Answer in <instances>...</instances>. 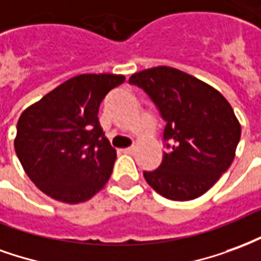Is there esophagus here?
Masks as SVG:
<instances>
[{"mask_svg":"<svg viewBox=\"0 0 261 261\" xmlns=\"http://www.w3.org/2000/svg\"><path fill=\"white\" fill-rule=\"evenodd\" d=\"M133 151H135V147H126V149H123V153H126V154H132Z\"/></svg>","mask_w":261,"mask_h":261,"instance_id":"obj_1","label":"esophagus"}]
</instances>
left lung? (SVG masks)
I'll return each mask as SVG.
<instances>
[{
    "label": "left lung",
    "instance_id": "8db88e82",
    "mask_svg": "<svg viewBox=\"0 0 261 261\" xmlns=\"http://www.w3.org/2000/svg\"><path fill=\"white\" fill-rule=\"evenodd\" d=\"M129 82L155 102L167 122L164 140L172 144L159 168L144 172L146 182L170 200L204 195L235 159L241 123L231 104L206 82L171 66L140 70Z\"/></svg>",
    "mask_w": 261,
    "mask_h": 261
}]
</instances>
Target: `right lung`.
Returning a JSON list of instances; mask_svg holds the SVG:
<instances>
[{
  "instance_id": "1",
  "label": "right lung",
  "mask_w": 261,
  "mask_h": 261,
  "mask_svg": "<svg viewBox=\"0 0 261 261\" xmlns=\"http://www.w3.org/2000/svg\"><path fill=\"white\" fill-rule=\"evenodd\" d=\"M123 75L70 77L19 117L13 142L24 172L40 191L64 203H82L106 186L117 150L102 132V98Z\"/></svg>"
}]
</instances>
